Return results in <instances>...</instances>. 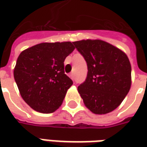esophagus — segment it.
Segmentation results:
<instances>
[{"mask_svg":"<svg viewBox=\"0 0 147 147\" xmlns=\"http://www.w3.org/2000/svg\"><path fill=\"white\" fill-rule=\"evenodd\" d=\"M69 76H70V78L71 80H74V79H75V74H74L73 72H71V73L69 75Z\"/></svg>","mask_w":147,"mask_h":147,"instance_id":"34e87169","label":"esophagus"}]
</instances>
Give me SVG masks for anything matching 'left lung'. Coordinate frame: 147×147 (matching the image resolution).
Masks as SVG:
<instances>
[{"instance_id": "1", "label": "left lung", "mask_w": 147, "mask_h": 147, "mask_svg": "<svg viewBox=\"0 0 147 147\" xmlns=\"http://www.w3.org/2000/svg\"><path fill=\"white\" fill-rule=\"evenodd\" d=\"M73 44L87 64V76L78 86L83 103L94 114H106L119 106L129 92L131 67L125 53L102 40Z\"/></svg>"}]
</instances>
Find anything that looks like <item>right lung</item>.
I'll return each instance as SVG.
<instances>
[{
  "label": "right lung",
  "instance_id": "1",
  "mask_svg": "<svg viewBox=\"0 0 147 147\" xmlns=\"http://www.w3.org/2000/svg\"><path fill=\"white\" fill-rule=\"evenodd\" d=\"M74 49L71 42H43L21 52L14 78L21 97L34 110L51 113L61 105L73 84L64 74V62Z\"/></svg>",
  "mask_w": 147,
  "mask_h": 147
}]
</instances>
